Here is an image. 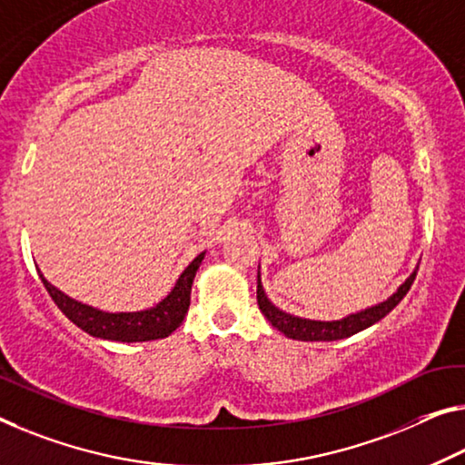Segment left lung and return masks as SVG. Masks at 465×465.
Returning <instances> with one entry per match:
<instances>
[{
  "mask_svg": "<svg viewBox=\"0 0 465 465\" xmlns=\"http://www.w3.org/2000/svg\"><path fill=\"white\" fill-rule=\"evenodd\" d=\"M418 268L413 270V274L397 289V292H392V297H389L387 302L378 303L374 307H368V310L351 313V316L342 318V320H334V322H320V320H305V318H297L291 316V313L278 310L276 305L270 303V299L263 292L262 281L257 276V305L270 324H272L276 331H281L284 337L295 339V341H339V339H347L351 334L363 331V328L376 324L378 320H382L387 313L395 307L401 299L407 295V291L416 281Z\"/></svg>",
  "mask_w": 465,
  "mask_h": 465,
  "instance_id": "left-lung-1",
  "label": "left lung"
}]
</instances>
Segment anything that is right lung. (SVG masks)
<instances>
[{
  "label": "right lung",
  "instance_id": "right-lung-1",
  "mask_svg": "<svg viewBox=\"0 0 465 465\" xmlns=\"http://www.w3.org/2000/svg\"><path fill=\"white\" fill-rule=\"evenodd\" d=\"M205 253H199L193 260L184 272L178 276L174 289L168 292L166 299L152 307V310L143 312H120L110 313L95 310V307L84 305L76 299L64 295L54 284H49L43 274L39 272L43 284L54 299V303L60 307L64 316L70 322L76 324L81 331L89 332L91 337L108 339V341H120V342H141V341H155L173 334L178 326L183 324L184 316H187L189 303H191V284L195 272L202 263Z\"/></svg>",
  "mask_w": 465,
  "mask_h": 465
}]
</instances>
